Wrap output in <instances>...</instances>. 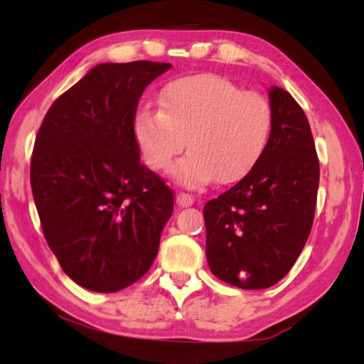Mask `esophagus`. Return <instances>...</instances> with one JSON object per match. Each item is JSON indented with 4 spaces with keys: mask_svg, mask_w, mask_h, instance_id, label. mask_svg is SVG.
<instances>
[{
    "mask_svg": "<svg viewBox=\"0 0 364 364\" xmlns=\"http://www.w3.org/2000/svg\"><path fill=\"white\" fill-rule=\"evenodd\" d=\"M193 202H196V198H193L192 193L181 192L177 196V205L178 207H191V205H193Z\"/></svg>",
    "mask_w": 364,
    "mask_h": 364,
    "instance_id": "esophagus-1",
    "label": "esophagus"
}]
</instances>
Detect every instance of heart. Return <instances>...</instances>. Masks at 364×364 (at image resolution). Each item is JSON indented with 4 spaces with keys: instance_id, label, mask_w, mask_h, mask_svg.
Here are the masks:
<instances>
[{
    "instance_id": "1",
    "label": "heart",
    "mask_w": 364,
    "mask_h": 364,
    "mask_svg": "<svg viewBox=\"0 0 364 364\" xmlns=\"http://www.w3.org/2000/svg\"><path fill=\"white\" fill-rule=\"evenodd\" d=\"M272 127V107L262 94L242 91L217 74H193L164 86L159 111L139 109L134 139L152 171H168L187 146L173 177L187 187L213 178L227 186L255 167Z\"/></svg>"
}]
</instances>
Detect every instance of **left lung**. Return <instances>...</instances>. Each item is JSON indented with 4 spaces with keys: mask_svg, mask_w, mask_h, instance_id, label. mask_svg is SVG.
<instances>
[{
    "mask_svg": "<svg viewBox=\"0 0 364 364\" xmlns=\"http://www.w3.org/2000/svg\"><path fill=\"white\" fill-rule=\"evenodd\" d=\"M273 127L255 167L203 207L213 275L243 290L273 287L295 265L315 218L320 162L291 94L268 92Z\"/></svg>",
    "mask_w": 364,
    "mask_h": 364,
    "instance_id": "obj_1",
    "label": "left lung"
}]
</instances>
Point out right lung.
<instances>
[{
	"instance_id": "obj_1",
	"label": "right lung",
	"mask_w": 364,
	"mask_h": 364,
	"mask_svg": "<svg viewBox=\"0 0 364 364\" xmlns=\"http://www.w3.org/2000/svg\"><path fill=\"white\" fill-rule=\"evenodd\" d=\"M172 64L104 63L61 94L39 127L31 188L64 273L91 291L122 290L151 268L173 192L141 164L134 117Z\"/></svg>"
}]
</instances>
